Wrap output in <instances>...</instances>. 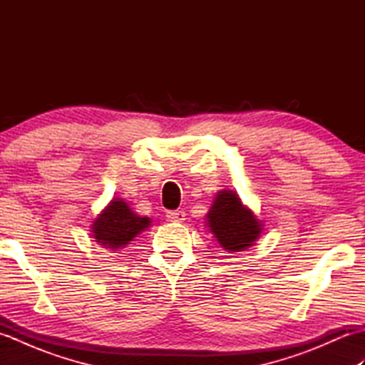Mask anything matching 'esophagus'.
Wrapping results in <instances>:
<instances>
[{
	"mask_svg": "<svg viewBox=\"0 0 365 365\" xmlns=\"http://www.w3.org/2000/svg\"><path fill=\"white\" fill-rule=\"evenodd\" d=\"M166 218L173 222H182V221H185V212L183 210H169L166 213Z\"/></svg>",
	"mask_w": 365,
	"mask_h": 365,
	"instance_id": "esophagus-1",
	"label": "esophagus"
}]
</instances>
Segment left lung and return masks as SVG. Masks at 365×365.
<instances>
[{"instance_id": "obj_1", "label": "left lung", "mask_w": 365, "mask_h": 365, "mask_svg": "<svg viewBox=\"0 0 365 365\" xmlns=\"http://www.w3.org/2000/svg\"><path fill=\"white\" fill-rule=\"evenodd\" d=\"M208 227L218 243L229 251H243L254 245L262 227L251 210L240 202L235 192L221 191L207 215Z\"/></svg>"}]
</instances>
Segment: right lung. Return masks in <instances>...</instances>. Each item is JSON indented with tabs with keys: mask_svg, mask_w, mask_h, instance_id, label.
Masks as SVG:
<instances>
[{
	"mask_svg": "<svg viewBox=\"0 0 365 365\" xmlns=\"http://www.w3.org/2000/svg\"><path fill=\"white\" fill-rule=\"evenodd\" d=\"M149 226V218L135 215L123 200H113L96 220L92 232L97 243L111 250H120Z\"/></svg>",
	"mask_w": 365,
	"mask_h": 365,
	"instance_id": "right-lung-1",
	"label": "right lung"
}]
</instances>
